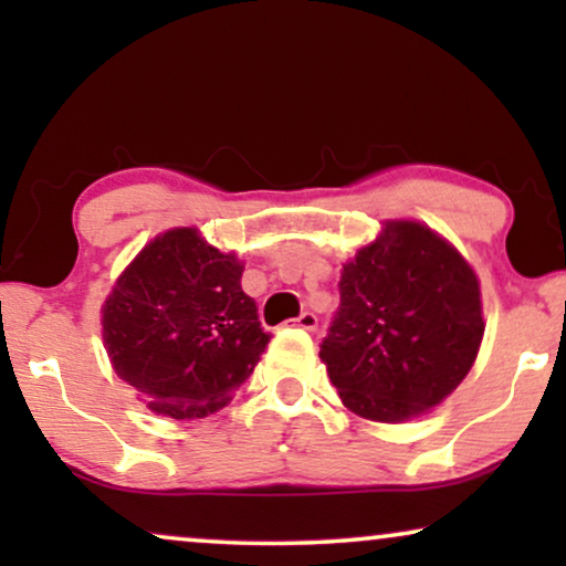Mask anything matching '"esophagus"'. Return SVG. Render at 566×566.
I'll return each instance as SVG.
<instances>
[{
    "label": "esophagus",
    "instance_id": "34e87169",
    "mask_svg": "<svg viewBox=\"0 0 566 566\" xmlns=\"http://www.w3.org/2000/svg\"><path fill=\"white\" fill-rule=\"evenodd\" d=\"M293 322H296V327L308 329V332H314L316 327H319V319H316L314 312H301Z\"/></svg>",
    "mask_w": 566,
    "mask_h": 566
}]
</instances>
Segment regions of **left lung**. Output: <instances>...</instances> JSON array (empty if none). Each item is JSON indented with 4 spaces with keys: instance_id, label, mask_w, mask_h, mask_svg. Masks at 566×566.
I'll list each match as a JSON object with an SVG mask.
<instances>
[{
    "instance_id": "1",
    "label": "left lung",
    "mask_w": 566,
    "mask_h": 566,
    "mask_svg": "<svg viewBox=\"0 0 566 566\" xmlns=\"http://www.w3.org/2000/svg\"><path fill=\"white\" fill-rule=\"evenodd\" d=\"M482 335L479 283L467 260L428 227L391 221L343 265L319 358L347 409L401 422L463 381Z\"/></svg>"
}]
</instances>
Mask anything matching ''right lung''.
<instances>
[{"label": "right lung", "instance_id": "add662e5", "mask_svg": "<svg viewBox=\"0 0 566 566\" xmlns=\"http://www.w3.org/2000/svg\"><path fill=\"white\" fill-rule=\"evenodd\" d=\"M115 374L159 415L206 417L231 401L265 353L258 304L242 291L234 254L196 229L146 244L103 308Z\"/></svg>", "mask_w": 566, "mask_h": 566}]
</instances>
